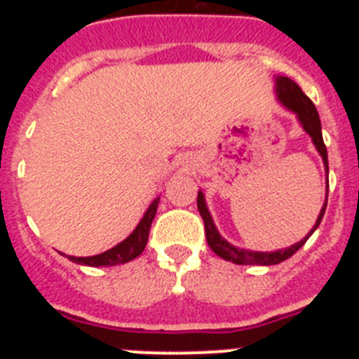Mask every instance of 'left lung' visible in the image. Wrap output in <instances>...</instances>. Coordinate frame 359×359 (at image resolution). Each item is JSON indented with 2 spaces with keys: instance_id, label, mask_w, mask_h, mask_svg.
<instances>
[{
  "instance_id": "1",
  "label": "left lung",
  "mask_w": 359,
  "mask_h": 359,
  "mask_svg": "<svg viewBox=\"0 0 359 359\" xmlns=\"http://www.w3.org/2000/svg\"><path fill=\"white\" fill-rule=\"evenodd\" d=\"M275 91H277V97L284 106L290 111H293L294 115L298 116V122L302 123L304 131L311 136V140L315 144L316 151L320 152L322 156L323 165H325V172H329V161H327V149H325V144H323L322 138V123H320L318 111H316L315 104L311 102L309 97L304 95V91L300 90V86L297 82L291 81L290 77H277V86H275ZM329 189V183H327ZM325 207H327V198H325V203H323L322 210H320L318 219H316L315 226L311 228V231L304 237L300 243L293 244L286 250H277V252H250V250L236 248L233 244L228 243L226 239L221 237V233L215 228L214 221H212V215L208 212L207 205H205V196L199 190L198 192V210L201 214L203 221H205V233H207V243L212 248V252L215 255H219L224 261H230L233 264H246V266H273L280 264L282 261L290 259L291 255L302 248L306 241L313 236V231L318 228L320 221H322L323 214H325Z\"/></svg>"
}]
</instances>
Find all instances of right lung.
<instances>
[{
  "label": "right lung",
  "mask_w": 359,
  "mask_h": 359,
  "mask_svg": "<svg viewBox=\"0 0 359 359\" xmlns=\"http://www.w3.org/2000/svg\"><path fill=\"white\" fill-rule=\"evenodd\" d=\"M158 203H160V198H156L154 201L149 205L147 212L144 214L142 221L138 223V226L133 230L131 236L126 241H122L120 244L113 246L111 250L104 253H98V255L93 257H72L68 259L77 264L84 266H116V264H126V262L133 261L136 257L140 255L145 250V244H147L149 239V230H151V223L154 215H156Z\"/></svg>",
  "instance_id": "right-lung-1"
}]
</instances>
